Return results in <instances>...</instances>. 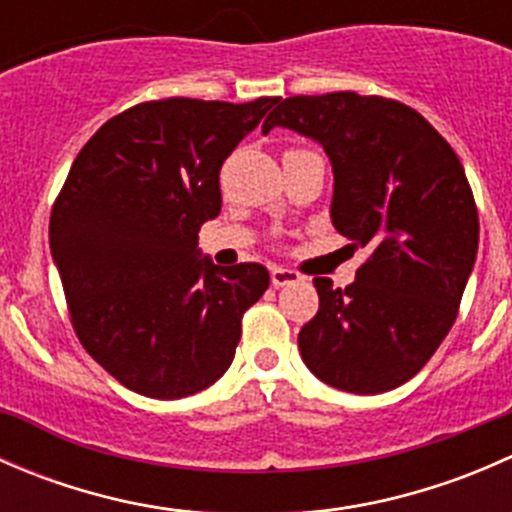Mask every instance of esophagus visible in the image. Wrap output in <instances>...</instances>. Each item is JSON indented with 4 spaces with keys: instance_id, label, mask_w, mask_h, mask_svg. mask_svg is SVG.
I'll list each match as a JSON object with an SVG mask.
<instances>
[{
    "instance_id": "obj_1",
    "label": "esophagus",
    "mask_w": 512,
    "mask_h": 512,
    "mask_svg": "<svg viewBox=\"0 0 512 512\" xmlns=\"http://www.w3.org/2000/svg\"><path fill=\"white\" fill-rule=\"evenodd\" d=\"M302 280V275L294 270H287V267H272L270 270V282L272 287H285V285H294V282Z\"/></svg>"
}]
</instances>
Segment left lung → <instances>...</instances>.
<instances>
[{
	"label": "left lung",
	"mask_w": 512,
	"mask_h": 512,
	"mask_svg": "<svg viewBox=\"0 0 512 512\" xmlns=\"http://www.w3.org/2000/svg\"><path fill=\"white\" fill-rule=\"evenodd\" d=\"M312 138L334 170L332 223L366 247L349 287L314 277L319 312L299 332L317 379L381 394L423 369L458 317L478 252V210L446 138L406 103L337 91L289 96L265 118Z\"/></svg>",
	"instance_id": "left-lung-1"
}]
</instances>
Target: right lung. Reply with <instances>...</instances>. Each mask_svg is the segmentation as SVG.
<instances>
[{
  "mask_svg": "<svg viewBox=\"0 0 512 512\" xmlns=\"http://www.w3.org/2000/svg\"><path fill=\"white\" fill-rule=\"evenodd\" d=\"M280 98H163L103 123L51 208V257L71 324L126 389L183 399L225 374L242 314L270 287L257 262L200 257L218 218L220 168Z\"/></svg>",
  "mask_w": 512,
  "mask_h": 512,
  "instance_id": "obj_1",
  "label": "right lung"
}]
</instances>
